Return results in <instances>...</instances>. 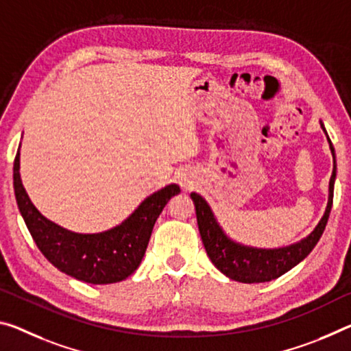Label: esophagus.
I'll return each instance as SVG.
<instances>
[{
  "label": "esophagus",
  "instance_id": "34e87169",
  "mask_svg": "<svg viewBox=\"0 0 351 351\" xmlns=\"http://www.w3.org/2000/svg\"><path fill=\"white\" fill-rule=\"evenodd\" d=\"M181 186H182V187H186V189H191V186H192V184H191V181H187L186 178H184V180H181Z\"/></svg>",
  "mask_w": 351,
  "mask_h": 351
}]
</instances>
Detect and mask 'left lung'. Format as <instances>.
Listing matches in <instances>:
<instances>
[{
    "label": "left lung",
    "instance_id": "left-lung-1",
    "mask_svg": "<svg viewBox=\"0 0 351 351\" xmlns=\"http://www.w3.org/2000/svg\"><path fill=\"white\" fill-rule=\"evenodd\" d=\"M320 126L326 134V130L322 121ZM326 138L332 154V175L330 180V193H328L325 214L319 221V225L315 226V230L308 237H304L303 241L297 243H292V245L282 248H254L234 242L221 230L208 202L195 192L191 193L193 203H195L198 230L206 253H208L209 259L213 261V264L221 274L234 281L247 282V285H252V282H267L285 275L286 271L293 269L313 252V248L317 245V242H319V239L325 231L328 217H330L331 213L332 195H335L336 154L328 134Z\"/></svg>",
    "mask_w": 351,
    "mask_h": 351
}]
</instances>
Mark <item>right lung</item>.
Instances as JSON below:
<instances>
[{"instance_id":"obj_1","label":"right lung","mask_w":351,"mask_h":351,"mask_svg":"<svg viewBox=\"0 0 351 351\" xmlns=\"http://www.w3.org/2000/svg\"><path fill=\"white\" fill-rule=\"evenodd\" d=\"M14 191L27 230L56 269L90 285H112L126 280L141 265L156 220L181 189L165 186L143 199L120 225L95 234L69 231L38 213L21 182L20 152L14 160Z\"/></svg>"}]
</instances>
